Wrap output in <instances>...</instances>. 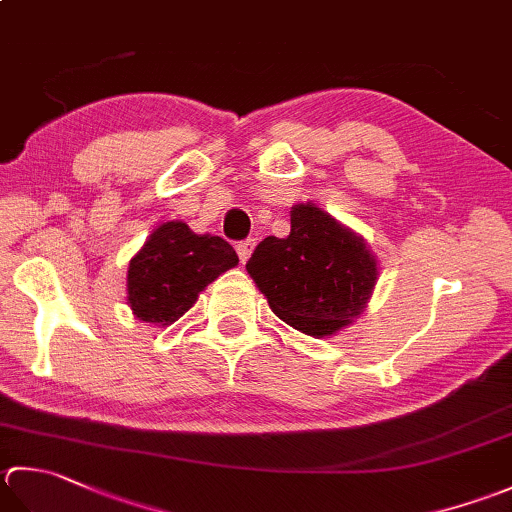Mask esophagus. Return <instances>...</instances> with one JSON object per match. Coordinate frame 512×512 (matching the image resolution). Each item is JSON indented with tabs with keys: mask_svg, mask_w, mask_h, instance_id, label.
<instances>
[{
	"mask_svg": "<svg viewBox=\"0 0 512 512\" xmlns=\"http://www.w3.org/2000/svg\"><path fill=\"white\" fill-rule=\"evenodd\" d=\"M253 250H255V239H244V242L237 244V255H239V259H242V264L248 262V257Z\"/></svg>",
	"mask_w": 512,
	"mask_h": 512,
	"instance_id": "obj_1",
	"label": "esophagus"
}]
</instances>
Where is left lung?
Listing matches in <instances>:
<instances>
[{"label":"left lung","instance_id":"8db88e82","mask_svg":"<svg viewBox=\"0 0 512 512\" xmlns=\"http://www.w3.org/2000/svg\"><path fill=\"white\" fill-rule=\"evenodd\" d=\"M246 270L270 310L310 337L362 315L379 275L364 239L310 202L290 208V235L259 242Z\"/></svg>","mask_w":512,"mask_h":512}]
</instances>
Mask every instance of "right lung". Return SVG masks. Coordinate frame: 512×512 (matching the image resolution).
Returning <instances> with one entry per match:
<instances>
[{"label":"right lung","instance_id":"1","mask_svg":"<svg viewBox=\"0 0 512 512\" xmlns=\"http://www.w3.org/2000/svg\"><path fill=\"white\" fill-rule=\"evenodd\" d=\"M237 264V253L222 237L195 235L184 222H166L130 259L128 306L139 322L170 326L210 282Z\"/></svg>","mask_w":512,"mask_h":512}]
</instances>
